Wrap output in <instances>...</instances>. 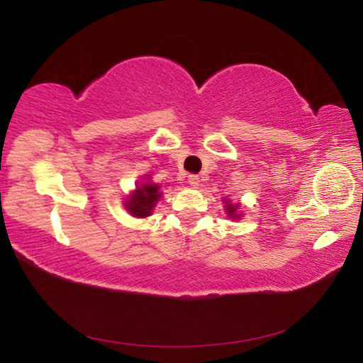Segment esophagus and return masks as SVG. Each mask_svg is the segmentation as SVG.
<instances>
[{
    "instance_id": "1",
    "label": "esophagus",
    "mask_w": 363,
    "mask_h": 363,
    "mask_svg": "<svg viewBox=\"0 0 363 363\" xmlns=\"http://www.w3.org/2000/svg\"><path fill=\"white\" fill-rule=\"evenodd\" d=\"M189 184L192 187H199L200 186V177L196 174H189Z\"/></svg>"
}]
</instances>
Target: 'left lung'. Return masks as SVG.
<instances>
[{
  "mask_svg": "<svg viewBox=\"0 0 363 363\" xmlns=\"http://www.w3.org/2000/svg\"><path fill=\"white\" fill-rule=\"evenodd\" d=\"M225 210H227V213H229V216L230 218H237L238 214H235V211H237V206H233V205H230L229 201H225Z\"/></svg>",
  "mask_w": 363,
  "mask_h": 363,
  "instance_id": "8db88e82",
  "label": "left lung"
}]
</instances>
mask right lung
Instances as JSON below:
<instances>
[{"mask_svg":"<svg viewBox=\"0 0 363 363\" xmlns=\"http://www.w3.org/2000/svg\"><path fill=\"white\" fill-rule=\"evenodd\" d=\"M158 199H160L158 186H155V184H144L143 187H139L136 192H134L130 201H126V208L130 210L133 216H138V218L149 216L152 213L153 205L157 203Z\"/></svg>","mask_w":363,"mask_h":363,"instance_id":"right-lung-1","label":"right lung"}]
</instances>
